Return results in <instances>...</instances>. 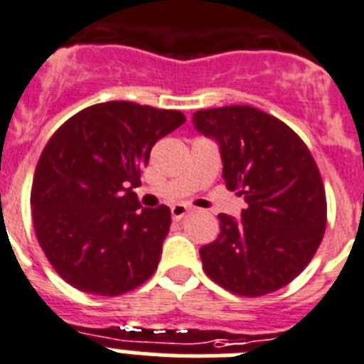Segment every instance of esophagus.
<instances>
[{
    "mask_svg": "<svg viewBox=\"0 0 364 364\" xmlns=\"http://www.w3.org/2000/svg\"><path fill=\"white\" fill-rule=\"evenodd\" d=\"M188 212H190V208L185 205H174L172 208H170V214H172V219H174V221L183 219L186 214H188Z\"/></svg>",
    "mask_w": 364,
    "mask_h": 364,
    "instance_id": "1",
    "label": "esophagus"
}]
</instances>
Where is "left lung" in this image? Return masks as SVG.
I'll use <instances>...</instances> for the list:
<instances>
[{"instance_id":"obj_1","label":"left lung","mask_w":364,"mask_h":364,"mask_svg":"<svg viewBox=\"0 0 364 364\" xmlns=\"http://www.w3.org/2000/svg\"><path fill=\"white\" fill-rule=\"evenodd\" d=\"M219 145L223 179L247 201L241 219L219 214V235L199 250L206 276L245 297L276 292L310 263L326 228L319 168L299 136L248 105L198 110Z\"/></svg>"}]
</instances>
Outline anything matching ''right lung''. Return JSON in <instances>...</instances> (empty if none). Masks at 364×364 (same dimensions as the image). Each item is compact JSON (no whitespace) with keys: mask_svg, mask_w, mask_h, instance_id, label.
<instances>
[{"mask_svg":"<svg viewBox=\"0 0 364 364\" xmlns=\"http://www.w3.org/2000/svg\"><path fill=\"white\" fill-rule=\"evenodd\" d=\"M179 110L107 101L67 119L39 156L31 192L36 237L74 288L121 296L158 268L170 208H141L132 188Z\"/></svg>","mask_w":364,"mask_h":364,"instance_id":"obj_1","label":"right lung"}]
</instances>
